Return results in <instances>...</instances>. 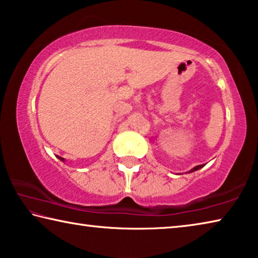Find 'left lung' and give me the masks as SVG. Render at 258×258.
Segmentation results:
<instances>
[{
  "instance_id": "left-lung-1",
  "label": "left lung",
  "mask_w": 258,
  "mask_h": 258,
  "mask_svg": "<svg viewBox=\"0 0 258 258\" xmlns=\"http://www.w3.org/2000/svg\"><path fill=\"white\" fill-rule=\"evenodd\" d=\"M204 167V164H200V166H197V167H194L191 171H196V170H198V169H200V168H202Z\"/></svg>"
}]
</instances>
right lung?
I'll list each match as a JSON object with an SVG mask.
<instances>
[{
  "label": "right lung",
  "instance_id": "obj_1",
  "mask_svg": "<svg viewBox=\"0 0 258 258\" xmlns=\"http://www.w3.org/2000/svg\"><path fill=\"white\" fill-rule=\"evenodd\" d=\"M59 159H60V160H61V161H64V159H62V158H59Z\"/></svg>",
  "mask_w": 258,
  "mask_h": 258
}]
</instances>
